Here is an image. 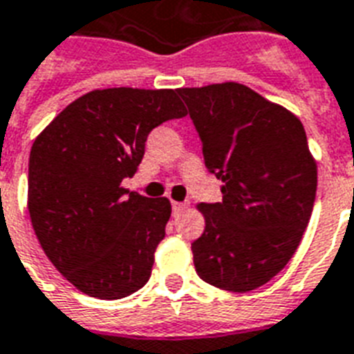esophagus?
Returning <instances> with one entry per match:
<instances>
[{
	"mask_svg": "<svg viewBox=\"0 0 354 354\" xmlns=\"http://www.w3.org/2000/svg\"><path fill=\"white\" fill-rule=\"evenodd\" d=\"M185 207H187V204H185V202H172V212L174 213L183 212Z\"/></svg>",
	"mask_w": 354,
	"mask_h": 354,
	"instance_id": "1",
	"label": "esophagus"
}]
</instances>
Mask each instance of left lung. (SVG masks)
Here are the masks:
<instances>
[{"label": "left lung", "mask_w": 354, "mask_h": 354, "mask_svg": "<svg viewBox=\"0 0 354 354\" xmlns=\"http://www.w3.org/2000/svg\"><path fill=\"white\" fill-rule=\"evenodd\" d=\"M207 171L223 202L198 204L206 228L191 245L202 280L245 293L267 284L295 254L308 226L317 163L301 120L236 81L183 87Z\"/></svg>", "instance_id": "8db88e82"}]
</instances>
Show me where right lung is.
Instances as JSON below:
<instances>
[{
    "instance_id": "1",
    "label": "right lung",
    "mask_w": 354,
    "mask_h": 354,
    "mask_svg": "<svg viewBox=\"0 0 354 354\" xmlns=\"http://www.w3.org/2000/svg\"><path fill=\"white\" fill-rule=\"evenodd\" d=\"M187 115L174 88H94L66 105L29 153L27 209L40 247L77 290L122 299L141 290L171 202L122 187L156 126Z\"/></svg>"
}]
</instances>
